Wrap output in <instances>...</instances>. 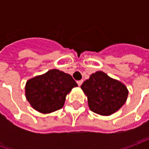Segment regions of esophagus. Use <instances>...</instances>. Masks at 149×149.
I'll return each mask as SVG.
<instances>
[{
    "label": "esophagus",
    "instance_id": "obj_1",
    "mask_svg": "<svg viewBox=\"0 0 149 149\" xmlns=\"http://www.w3.org/2000/svg\"><path fill=\"white\" fill-rule=\"evenodd\" d=\"M82 83H83V80H79V81H77V84L79 86H80L82 84Z\"/></svg>",
    "mask_w": 149,
    "mask_h": 149
}]
</instances>
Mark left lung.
Wrapping results in <instances>:
<instances>
[{
  "instance_id": "8db88e82",
  "label": "left lung",
  "mask_w": 149,
  "mask_h": 149,
  "mask_svg": "<svg viewBox=\"0 0 149 149\" xmlns=\"http://www.w3.org/2000/svg\"><path fill=\"white\" fill-rule=\"evenodd\" d=\"M80 87L87 95L90 110L100 115H110L118 111L129 94L123 84L102 71L92 74Z\"/></svg>"
}]
</instances>
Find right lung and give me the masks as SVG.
I'll use <instances>...</instances> for the list:
<instances>
[{"label": "right lung", "instance_id": "1", "mask_svg": "<svg viewBox=\"0 0 149 149\" xmlns=\"http://www.w3.org/2000/svg\"><path fill=\"white\" fill-rule=\"evenodd\" d=\"M76 86L71 75L59 70H50L26 82V99L36 110L51 113L64 106L67 94Z\"/></svg>", "mask_w": 149, "mask_h": 149}]
</instances>
